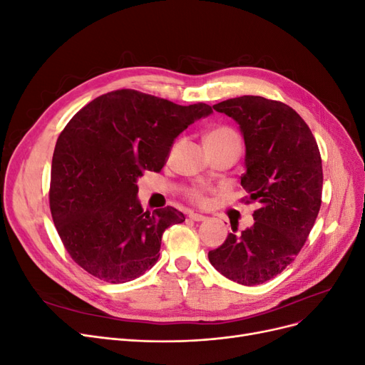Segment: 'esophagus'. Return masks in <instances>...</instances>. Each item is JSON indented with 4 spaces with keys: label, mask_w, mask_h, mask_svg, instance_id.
<instances>
[{
    "label": "esophagus",
    "mask_w": 365,
    "mask_h": 365,
    "mask_svg": "<svg viewBox=\"0 0 365 365\" xmlns=\"http://www.w3.org/2000/svg\"><path fill=\"white\" fill-rule=\"evenodd\" d=\"M189 217L193 219V220H196V222H201V220H205V219H207L204 215H197V213H193V212L189 213Z\"/></svg>",
    "instance_id": "1"
}]
</instances>
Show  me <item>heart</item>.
<instances>
[{"instance_id": "obj_1", "label": "heart", "mask_w": 365, "mask_h": 365, "mask_svg": "<svg viewBox=\"0 0 365 365\" xmlns=\"http://www.w3.org/2000/svg\"><path fill=\"white\" fill-rule=\"evenodd\" d=\"M228 140H239L236 132L231 129V128H227V126H219L213 130H210L207 137H205V143H215V141H228ZM187 197L195 204H205L207 202V196L202 190L200 189H195V190H190L189 195H187Z\"/></svg>"}]
</instances>
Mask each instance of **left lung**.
<instances>
[{
	"instance_id": "obj_1",
	"label": "left lung",
	"mask_w": 365,
	"mask_h": 365,
	"mask_svg": "<svg viewBox=\"0 0 365 365\" xmlns=\"http://www.w3.org/2000/svg\"><path fill=\"white\" fill-rule=\"evenodd\" d=\"M233 118L245 140L247 202L257 201L252 227L233 228L208 260L227 279L254 286L274 279L311 233L322 207L323 168L311 129L294 109L260 96L213 106Z\"/></svg>"
}]
</instances>
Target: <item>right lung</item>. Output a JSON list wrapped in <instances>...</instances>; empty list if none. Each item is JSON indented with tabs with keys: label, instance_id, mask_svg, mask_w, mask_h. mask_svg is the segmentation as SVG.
Returning a JSON list of instances; mask_svg holds the SVG:
<instances>
[{
	"label": "right lung",
	"instance_id": "1",
	"mask_svg": "<svg viewBox=\"0 0 365 365\" xmlns=\"http://www.w3.org/2000/svg\"><path fill=\"white\" fill-rule=\"evenodd\" d=\"M212 113L205 103L117 90L68 121L54 148L48 196L59 237L79 267L126 283L157 263L164 230L185 217L173 207L143 210L137 180L160 172L175 138Z\"/></svg>",
	"mask_w": 365,
	"mask_h": 365
}]
</instances>
